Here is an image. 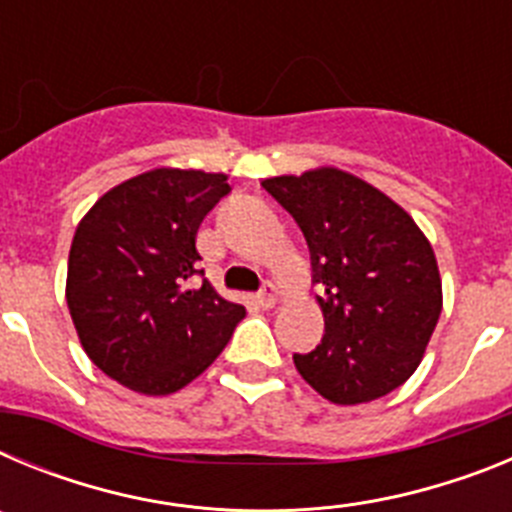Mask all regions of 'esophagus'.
<instances>
[{"mask_svg": "<svg viewBox=\"0 0 512 512\" xmlns=\"http://www.w3.org/2000/svg\"><path fill=\"white\" fill-rule=\"evenodd\" d=\"M277 300H279V289L277 284H271V282H266L264 287H261L259 295H256V302H259L261 307H266V310L277 305Z\"/></svg>", "mask_w": 512, "mask_h": 512, "instance_id": "obj_1", "label": "esophagus"}]
</instances>
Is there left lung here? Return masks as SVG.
<instances>
[{"instance_id": "obj_1", "label": "left lung", "mask_w": 512, "mask_h": 512, "mask_svg": "<svg viewBox=\"0 0 512 512\" xmlns=\"http://www.w3.org/2000/svg\"><path fill=\"white\" fill-rule=\"evenodd\" d=\"M295 217L323 287L325 336L295 354L297 372L336 405H359L408 382L443 307L436 253L395 200L348 171L320 166L264 179Z\"/></svg>"}]
</instances>
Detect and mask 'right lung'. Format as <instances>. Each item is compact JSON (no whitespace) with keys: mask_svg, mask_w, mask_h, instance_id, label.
Returning a JSON list of instances; mask_svg holds the SVG:
<instances>
[{"mask_svg":"<svg viewBox=\"0 0 512 512\" xmlns=\"http://www.w3.org/2000/svg\"><path fill=\"white\" fill-rule=\"evenodd\" d=\"M228 176L153 169L104 192L76 225L66 302L94 366L140 395H171L220 356L246 315L192 282L197 230Z\"/></svg>","mask_w":512,"mask_h":512,"instance_id":"1","label":"right lung"}]
</instances>
